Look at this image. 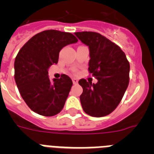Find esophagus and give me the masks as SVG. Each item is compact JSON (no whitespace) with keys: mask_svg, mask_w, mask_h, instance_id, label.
<instances>
[{"mask_svg":"<svg viewBox=\"0 0 154 154\" xmlns=\"http://www.w3.org/2000/svg\"><path fill=\"white\" fill-rule=\"evenodd\" d=\"M78 79H77L76 78H73L72 79V82H73V84H74V85H75V84H77L78 83Z\"/></svg>","mask_w":154,"mask_h":154,"instance_id":"34e87169","label":"esophagus"}]
</instances>
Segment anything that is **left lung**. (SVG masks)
<instances>
[{
    "instance_id": "1",
    "label": "left lung",
    "mask_w": 154,
    "mask_h": 154,
    "mask_svg": "<svg viewBox=\"0 0 154 154\" xmlns=\"http://www.w3.org/2000/svg\"><path fill=\"white\" fill-rule=\"evenodd\" d=\"M82 43L89 46V72L98 82L82 79L79 84L84 112L93 117L110 114L121 102L130 82V63L120 48L103 35L92 31L75 32Z\"/></svg>"
}]
</instances>
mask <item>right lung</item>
<instances>
[{"label": "right lung", "mask_w": 154, "mask_h": 154, "mask_svg": "<svg viewBox=\"0 0 154 154\" xmlns=\"http://www.w3.org/2000/svg\"><path fill=\"white\" fill-rule=\"evenodd\" d=\"M78 42L72 34L46 30L34 35L23 45L14 62V79L21 97L32 111L44 116L61 112L72 86L65 74L48 78V69L57 64L62 48Z\"/></svg>", "instance_id": "right-lung-1"}]
</instances>
